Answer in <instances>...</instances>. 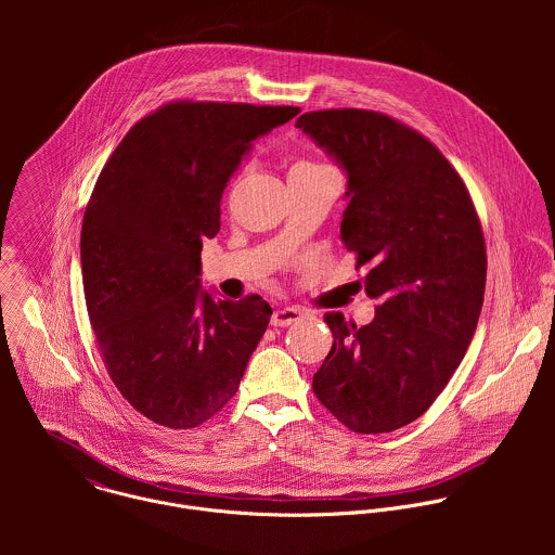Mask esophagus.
Here are the masks:
<instances>
[{
	"label": "esophagus",
	"mask_w": 555,
	"mask_h": 555,
	"mask_svg": "<svg viewBox=\"0 0 555 555\" xmlns=\"http://www.w3.org/2000/svg\"><path fill=\"white\" fill-rule=\"evenodd\" d=\"M304 318V312L299 308H278L271 317L273 326H288L293 322H299Z\"/></svg>",
	"instance_id": "esophagus-1"
}]
</instances>
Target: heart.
I'll return each mask as SVG.
<instances>
[{
    "instance_id": "heart-1",
    "label": "heart",
    "mask_w": 555,
    "mask_h": 555,
    "mask_svg": "<svg viewBox=\"0 0 555 555\" xmlns=\"http://www.w3.org/2000/svg\"><path fill=\"white\" fill-rule=\"evenodd\" d=\"M299 164H314V162H299Z\"/></svg>"
}]
</instances>
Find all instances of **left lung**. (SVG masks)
<instances>
[{"instance_id": "left-lung-1", "label": "left lung", "mask_w": 555, "mask_h": 555, "mask_svg": "<svg viewBox=\"0 0 555 555\" xmlns=\"http://www.w3.org/2000/svg\"><path fill=\"white\" fill-rule=\"evenodd\" d=\"M297 128L348 175L341 241L378 301L365 326L324 317L333 348L312 389L350 431H396L442 393L475 335L487 278L475 203L442 152L385 113L312 111Z\"/></svg>"}]
</instances>
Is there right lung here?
Masks as SVG:
<instances>
[{
	"label": "right lung",
	"mask_w": 555,
	"mask_h": 555,
	"mask_svg": "<svg viewBox=\"0 0 555 555\" xmlns=\"http://www.w3.org/2000/svg\"><path fill=\"white\" fill-rule=\"evenodd\" d=\"M297 106L177 100L137 121L104 164L80 229L87 314L106 372L150 421L190 429L237 393L273 310L201 288L203 238L251 143Z\"/></svg>",
	"instance_id": "right-lung-1"
}]
</instances>
